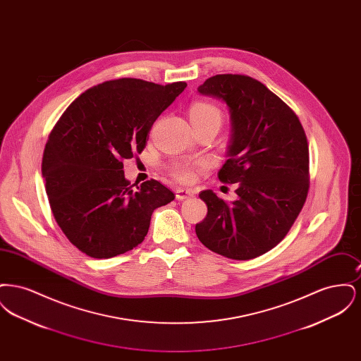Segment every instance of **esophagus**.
Returning a JSON list of instances; mask_svg holds the SVG:
<instances>
[{
  "label": "esophagus",
  "mask_w": 361,
  "mask_h": 361,
  "mask_svg": "<svg viewBox=\"0 0 361 361\" xmlns=\"http://www.w3.org/2000/svg\"><path fill=\"white\" fill-rule=\"evenodd\" d=\"M195 195L193 189L177 188L176 189V199L177 200H185Z\"/></svg>",
  "instance_id": "34e87169"
}]
</instances>
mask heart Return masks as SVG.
I'll return each instance as SVG.
<instances>
[{"label": "heart", "instance_id": "1", "mask_svg": "<svg viewBox=\"0 0 361 361\" xmlns=\"http://www.w3.org/2000/svg\"><path fill=\"white\" fill-rule=\"evenodd\" d=\"M190 121L192 123H216L221 126L222 123V114L221 111L209 103H196L190 106L189 111ZM203 162L196 164H187V162H177L172 166V172L177 180L183 183H190L195 178V171L203 168Z\"/></svg>", "mask_w": 361, "mask_h": 361}]
</instances>
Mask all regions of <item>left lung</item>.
<instances>
[{
	"instance_id": "8db88e82",
	"label": "left lung",
	"mask_w": 361,
	"mask_h": 361,
	"mask_svg": "<svg viewBox=\"0 0 361 361\" xmlns=\"http://www.w3.org/2000/svg\"><path fill=\"white\" fill-rule=\"evenodd\" d=\"M197 92L226 103L231 119L228 159L219 180L238 184L226 202L200 192L207 216L196 235L209 250L233 259L256 258L283 240L306 202L309 145L291 108L257 80L218 74Z\"/></svg>"
}]
</instances>
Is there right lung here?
<instances>
[{
    "label": "right lung",
    "mask_w": 361,
    "mask_h": 361,
    "mask_svg": "<svg viewBox=\"0 0 361 361\" xmlns=\"http://www.w3.org/2000/svg\"><path fill=\"white\" fill-rule=\"evenodd\" d=\"M185 87L137 78L105 81L77 97L52 128L42 161L49 203L65 235L89 257L134 249L155 208L174 200L155 180L134 188L123 159L142 153L153 123Z\"/></svg>",
    "instance_id": "right-lung-1"
}]
</instances>
